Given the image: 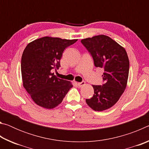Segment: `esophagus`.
I'll list each match as a JSON object with an SVG mask.
<instances>
[{
	"instance_id": "1",
	"label": "esophagus",
	"mask_w": 149,
	"mask_h": 149,
	"mask_svg": "<svg viewBox=\"0 0 149 149\" xmlns=\"http://www.w3.org/2000/svg\"><path fill=\"white\" fill-rule=\"evenodd\" d=\"M85 85V81H81V82H79L77 83V85L79 86V87H81L83 86H84Z\"/></svg>"
}]
</instances>
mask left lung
I'll return each mask as SVG.
<instances>
[{
    "mask_svg": "<svg viewBox=\"0 0 149 149\" xmlns=\"http://www.w3.org/2000/svg\"><path fill=\"white\" fill-rule=\"evenodd\" d=\"M81 42L91 55L95 67L104 71V84L93 85L94 95L86 102L95 111L107 110L118 102L127 85L130 69L127 52L107 35H97Z\"/></svg>",
    "mask_w": 149,
    "mask_h": 149,
    "instance_id": "8db88e82",
    "label": "left lung"
}]
</instances>
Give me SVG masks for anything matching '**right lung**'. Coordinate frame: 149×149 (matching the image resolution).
Wrapping results in <instances>:
<instances>
[{"instance_id":"1","label":"right lung","mask_w":149,"mask_h":149,"mask_svg":"<svg viewBox=\"0 0 149 149\" xmlns=\"http://www.w3.org/2000/svg\"><path fill=\"white\" fill-rule=\"evenodd\" d=\"M77 40L44 37L31 42L24 49L21 60L23 85L37 105L47 109L55 108L73 87L52 72L60 67L65 48Z\"/></svg>"}]
</instances>
